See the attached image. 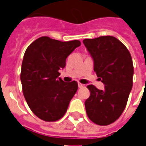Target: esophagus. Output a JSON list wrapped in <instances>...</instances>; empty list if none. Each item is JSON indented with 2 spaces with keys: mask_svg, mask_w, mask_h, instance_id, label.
Wrapping results in <instances>:
<instances>
[{
  "mask_svg": "<svg viewBox=\"0 0 146 146\" xmlns=\"http://www.w3.org/2000/svg\"><path fill=\"white\" fill-rule=\"evenodd\" d=\"M78 86H79V88H82L84 86V85H82V84H81V83H78Z\"/></svg>",
  "mask_w": 146,
  "mask_h": 146,
  "instance_id": "34e87169",
  "label": "esophagus"
}]
</instances>
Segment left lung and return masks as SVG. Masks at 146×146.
Returning <instances> with one entry per match:
<instances>
[{"instance_id": "8db88e82", "label": "left lung", "mask_w": 146, "mask_h": 146, "mask_svg": "<svg viewBox=\"0 0 146 146\" xmlns=\"http://www.w3.org/2000/svg\"><path fill=\"white\" fill-rule=\"evenodd\" d=\"M83 43L94 61V70L104 84V90L88 85L85 102L88 117L98 125L115 121L125 109L132 89L133 65L126 46L112 36L85 39Z\"/></svg>"}]
</instances>
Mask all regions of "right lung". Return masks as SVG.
<instances>
[{"mask_svg": "<svg viewBox=\"0 0 146 146\" xmlns=\"http://www.w3.org/2000/svg\"><path fill=\"white\" fill-rule=\"evenodd\" d=\"M80 45L79 40L61 42L41 36L26 49L21 70L22 92L31 110L40 119L55 121L67 112L78 84L64 82L58 78V70Z\"/></svg>", "mask_w": 146, "mask_h": 146, "instance_id": "add662e5", "label": "right lung"}]
</instances>
